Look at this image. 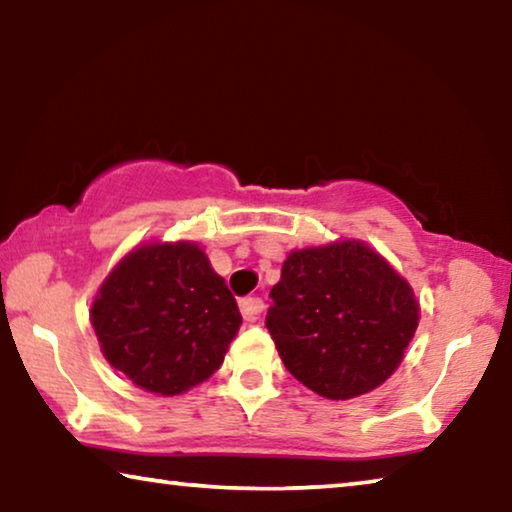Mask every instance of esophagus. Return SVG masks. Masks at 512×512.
Here are the masks:
<instances>
[{
  "instance_id": "esophagus-1",
  "label": "esophagus",
  "mask_w": 512,
  "mask_h": 512,
  "mask_svg": "<svg viewBox=\"0 0 512 512\" xmlns=\"http://www.w3.org/2000/svg\"><path fill=\"white\" fill-rule=\"evenodd\" d=\"M239 309H241V316H244V320H248V323H255L259 314L264 311V300L262 298H244L239 302Z\"/></svg>"
}]
</instances>
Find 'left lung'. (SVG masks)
<instances>
[{
    "instance_id": "obj_1",
    "label": "left lung",
    "mask_w": 512,
    "mask_h": 512,
    "mask_svg": "<svg viewBox=\"0 0 512 512\" xmlns=\"http://www.w3.org/2000/svg\"><path fill=\"white\" fill-rule=\"evenodd\" d=\"M271 298L266 327L280 359L327 400L384 384L420 323L411 284L359 239L291 250Z\"/></svg>"
}]
</instances>
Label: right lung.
<instances>
[{"label": "right lung", "mask_w": 512, "mask_h": 512, "mask_svg": "<svg viewBox=\"0 0 512 512\" xmlns=\"http://www.w3.org/2000/svg\"><path fill=\"white\" fill-rule=\"evenodd\" d=\"M90 320L112 368L173 397L221 368L241 314L196 241H146L101 282Z\"/></svg>", "instance_id": "obj_1"}]
</instances>
